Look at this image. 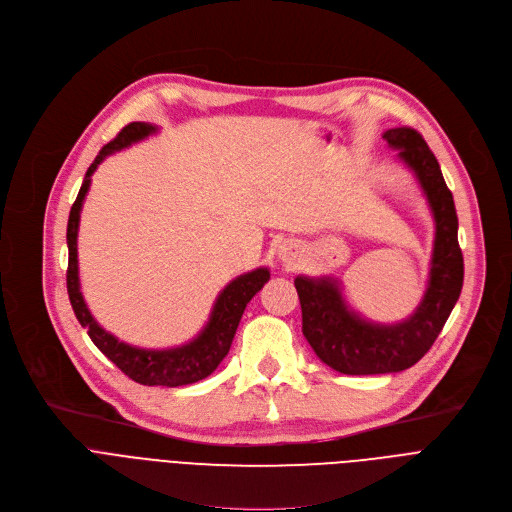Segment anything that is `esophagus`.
Here are the masks:
<instances>
[{"label":"esophagus","mask_w":512,"mask_h":512,"mask_svg":"<svg viewBox=\"0 0 512 512\" xmlns=\"http://www.w3.org/2000/svg\"><path fill=\"white\" fill-rule=\"evenodd\" d=\"M281 258H283L285 262H291V260H295V246L283 248V250H281Z\"/></svg>","instance_id":"1"}]
</instances>
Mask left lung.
I'll return each mask as SVG.
<instances>
[{"mask_svg":"<svg viewBox=\"0 0 512 512\" xmlns=\"http://www.w3.org/2000/svg\"><path fill=\"white\" fill-rule=\"evenodd\" d=\"M410 168L435 217L428 287L416 311L398 324H375L352 311L330 277H297L303 336L322 363L344 375L398 373L416 365L441 334L463 287L457 211L441 166L422 135L410 127L383 133Z\"/></svg>","mask_w":512,"mask_h":512,"instance_id":"left-lung-1","label":"left lung"}]
</instances>
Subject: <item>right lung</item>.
Segmentation results:
<instances>
[{"label":"right lung","mask_w":512,"mask_h":512,"mask_svg":"<svg viewBox=\"0 0 512 512\" xmlns=\"http://www.w3.org/2000/svg\"><path fill=\"white\" fill-rule=\"evenodd\" d=\"M155 131L157 129L149 123L127 125L119 135L100 149L94 164L88 168L67 221V248H69L67 293H69V301L75 311L77 322L88 330V336L98 346L102 355H106L127 377H131L141 385L180 387V385L196 383L209 377L219 367V363L227 357L235 330H238V324L244 316L246 305L264 287V283H268L270 272L268 268H256L252 272L240 274L238 279H233L219 293L211 311V318L207 326L199 332V336L176 348L149 350V348L131 346L127 342H121L110 332H106L94 320L80 291V270H77V229H80V213L92 182V174L96 172V168L100 166V162L106 155L121 151L149 137Z\"/></svg>","instance_id":"obj_1"}]
</instances>
